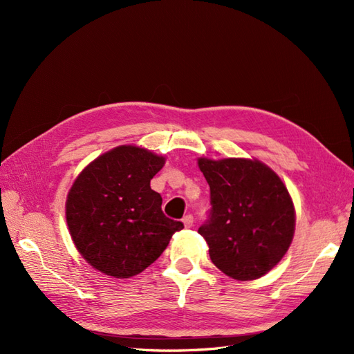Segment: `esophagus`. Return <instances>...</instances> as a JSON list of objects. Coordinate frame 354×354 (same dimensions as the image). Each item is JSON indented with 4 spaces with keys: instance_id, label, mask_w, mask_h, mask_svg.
<instances>
[{
    "instance_id": "obj_1",
    "label": "esophagus",
    "mask_w": 354,
    "mask_h": 354,
    "mask_svg": "<svg viewBox=\"0 0 354 354\" xmlns=\"http://www.w3.org/2000/svg\"><path fill=\"white\" fill-rule=\"evenodd\" d=\"M183 223H185V227H192L194 226V216H192V214H187V216L183 217Z\"/></svg>"
}]
</instances>
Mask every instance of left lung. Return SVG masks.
<instances>
[{
	"instance_id": "left-lung-1",
	"label": "left lung",
	"mask_w": 354,
	"mask_h": 354,
	"mask_svg": "<svg viewBox=\"0 0 354 354\" xmlns=\"http://www.w3.org/2000/svg\"><path fill=\"white\" fill-rule=\"evenodd\" d=\"M198 164L211 203L198 232L212 263L233 279L261 277L282 260L294 236L295 212L285 185L260 160L201 158Z\"/></svg>"
}]
</instances>
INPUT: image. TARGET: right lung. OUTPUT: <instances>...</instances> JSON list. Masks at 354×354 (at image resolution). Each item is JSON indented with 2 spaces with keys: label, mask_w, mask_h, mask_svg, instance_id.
Wrapping results in <instances>:
<instances>
[{
  "label": "right lung",
  "mask_w": 354,
  "mask_h": 354,
  "mask_svg": "<svg viewBox=\"0 0 354 354\" xmlns=\"http://www.w3.org/2000/svg\"><path fill=\"white\" fill-rule=\"evenodd\" d=\"M164 158L120 146L85 168L68 195L66 221L81 255L94 269L130 277L151 266L185 226L162 212L151 180Z\"/></svg>",
  "instance_id": "add662e5"
}]
</instances>
